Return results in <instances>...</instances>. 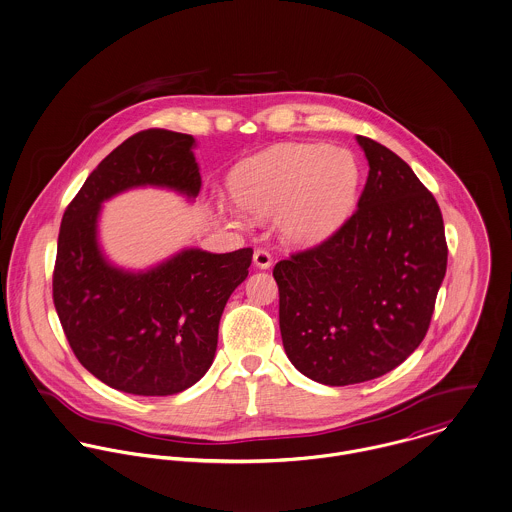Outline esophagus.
Here are the masks:
<instances>
[{
	"label": "esophagus",
	"mask_w": 512,
	"mask_h": 512,
	"mask_svg": "<svg viewBox=\"0 0 512 512\" xmlns=\"http://www.w3.org/2000/svg\"><path fill=\"white\" fill-rule=\"evenodd\" d=\"M253 263H255V267H259V269H269V267L273 265V257H271V253H267L265 249H257V251L253 253Z\"/></svg>",
	"instance_id": "34e87169"
}]
</instances>
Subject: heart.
<instances>
[{
  "mask_svg": "<svg viewBox=\"0 0 512 512\" xmlns=\"http://www.w3.org/2000/svg\"><path fill=\"white\" fill-rule=\"evenodd\" d=\"M359 182V161L349 149L328 143H279L231 171L229 190L240 208L218 198L214 214L237 229L249 226L244 211L259 220L275 216L284 243L312 247L349 218Z\"/></svg>",
  "mask_w": 512,
  "mask_h": 512,
  "instance_id": "heart-1",
  "label": "heart"
}]
</instances>
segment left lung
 Instances as JSON below:
<instances>
[{
	"instance_id": "1",
	"label": "left lung",
	"mask_w": 512,
	"mask_h": 512,
	"mask_svg": "<svg viewBox=\"0 0 512 512\" xmlns=\"http://www.w3.org/2000/svg\"><path fill=\"white\" fill-rule=\"evenodd\" d=\"M355 139L369 163L355 214L273 271L284 351L328 387L377 379L420 345L448 265L436 198L391 149Z\"/></svg>"
}]
</instances>
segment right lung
I'll return each mask as SVG.
<instances>
[{"label":"right lung","mask_w":512,"mask_h":512,"mask_svg":"<svg viewBox=\"0 0 512 512\" xmlns=\"http://www.w3.org/2000/svg\"><path fill=\"white\" fill-rule=\"evenodd\" d=\"M196 139L141 131L86 178L62 216L53 298L78 361L115 391L167 397L212 367L220 318L249 275L253 249L184 247L147 269L115 265L100 243L104 202L133 188H165L194 202L202 188Z\"/></svg>","instance_id":"right-lung-1"}]
</instances>
